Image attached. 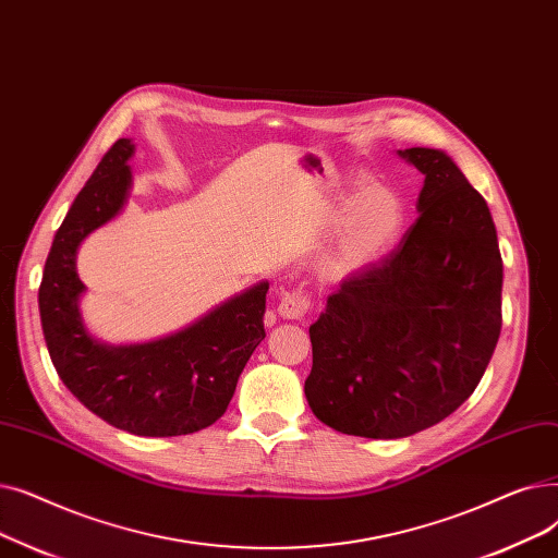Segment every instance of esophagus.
Returning <instances> with one entry per match:
<instances>
[{
	"instance_id": "esophagus-1",
	"label": "esophagus",
	"mask_w": 558,
	"mask_h": 558,
	"mask_svg": "<svg viewBox=\"0 0 558 558\" xmlns=\"http://www.w3.org/2000/svg\"><path fill=\"white\" fill-rule=\"evenodd\" d=\"M311 306L308 295L304 293H283L279 304H277V313L283 317V320H300V317L306 315Z\"/></svg>"
}]
</instances>
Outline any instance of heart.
<instances>
[{
    "instance_id": "obj_1",
    "label": "heart",
    "mask_w": 558,
    "mask_h": 558,
    "mask_svg": "<svg viewBox=\"0 0 558 558\" xmlns=\"http://www.w3.org/2000/svg\"><path fill=\"white\" fill-rule=\"evenodd\" d=\"M404 227V204L386 189L361 193L336 222L327 250V268L350 272L392 247Z\"/></svg>"
}]
</instances>
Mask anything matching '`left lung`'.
Returning a JSON list of instances; mask_svg holds the SVG:
<instances>
[{
    "label": "left lung",
    "mask_w": 558,
    "mask_h": 558,
    "mask_svg": "<svg viewBox=\"0 0 558 558\" xmlns=\"http://www.w3.org/2000/svg\"><path fill=\"white\" fill-rule=\"evenodd\" d=\"M424 174L417 220L342 279L308 327L313 415L363 438H404L454 413L501 329V254L486 199L442 149H397Z\"/></svg>",
    "instance_id": "obj_1"
}]
</instances>
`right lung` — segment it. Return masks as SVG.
<instances>
[{"label":"right lung","mask_w":558,"mask_h":558,"mask_svg":"<svg viewBox=\"0 0 558 558\" xmlns=\"http://www.w3.org/2000/svg\"><path fill=\"white\" fill-rule=\"evenodd\" d=\"M134 151V141L120 138L72 202L45 263L40 323L61 381L88 411L136 436H185L227 411L238 377L265 338L270 283H254L163 338L131 344L95 338L78 308L86 286L76 252L95 229L120 216L134 183L126 166Z\"/></svg>","instance_id":"add662e5"}]
</instances>
